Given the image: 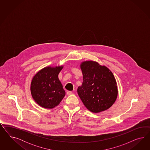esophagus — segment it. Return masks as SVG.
<instances>
[{
    "label": "esophagus",
    "instance_id": "34e87169",
    "mask_svg": "<svg viewBox=\"0 0 150 150\" xmlns=\"http://www.w3.org/2000/svg\"><path fill=\"white\" fill-rule=\"evenodd\" d=\"M73 93V92H71V91H68V92H67V95L68 96L71 95H72Z\"/></svg>",
    "mask_w": 150,
    "mask_h": 150
}]
</instances>
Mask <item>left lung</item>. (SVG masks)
Masks as SVG:
<instances>
[{"mask_svg": "<svg viewBox=\"0 0 150 150\" xmlns=\"http://www.w3.org/2000/svg\"><path fill=\"white\" fill-rule=\"evenodd\" d=\"M83 82L77 93L83 105L93 113L105 111L113 105L118 96L117 82L113 73L96 62L81 64Z\"/></svg>", "mask_w": 150, "mask_h": 150, "instance_id": "obj_1", "label": "left lung"}]
</instances>
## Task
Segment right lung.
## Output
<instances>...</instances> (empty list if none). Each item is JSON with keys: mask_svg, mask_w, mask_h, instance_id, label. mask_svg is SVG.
Instances as JSON below:
<instances>
[{"mask_svg": "<svg viewBox=\"0 0 150 150\" xmlns=\"http://www.w3.org/2000/svg\"><path fill=\"white\" fill-rule=\"evenodd\" d=\"M63 67H48L33 76L31 83L32 98L42 107L52 109L59 105L65 92L58 78Z\"/></svg>", "mask_w": 150, "mask_h": 150, "instance_id": "right-lung-1", "label": "right lung"}]
</instances>
